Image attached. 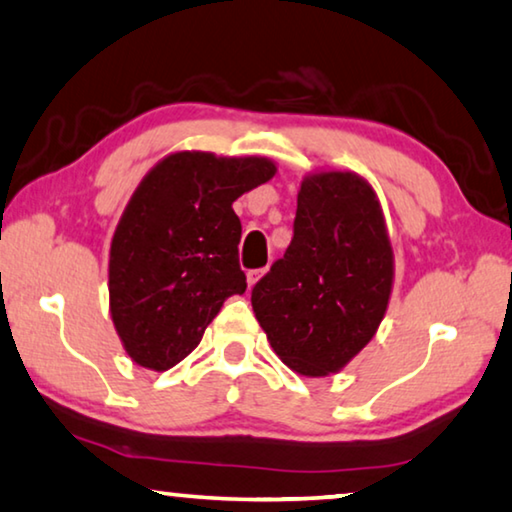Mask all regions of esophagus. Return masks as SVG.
<instances>
[{
  "instance_id": "34e87169",
  "label": "esophagus",
  "mask_w": 512,
  "mask_h": 512,
  "mask_svg": "<svg viewBox=\"0 0 512 512\" xmlns=\"http://www.w3.org/2000/svg\"><path fill=\"white\" fill-rule=\"evenodd\" d=\"M267 272V267H263V270H249L247 272V283H249V288H254L258 281H261V277L263 274Z\"/></svg>"
}]
</instances>
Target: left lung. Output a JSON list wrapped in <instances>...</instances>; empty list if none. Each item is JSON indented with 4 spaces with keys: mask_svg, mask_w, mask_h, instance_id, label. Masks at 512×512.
I'll return each mask as SVG.
<instances>
[{
    "mask_svg": "<svg viewBox=\"0 0 512 512\" xmlns=\"http://www.w3.org/2000/svg\"><path fill=\"white\" fill-rule=\"evenodd\" d=\"M393 288V249L373 185L316 171L297 192L293 240L251 290L258 325L290 371L338 373L371 343Z\"/></svg>",
    "mask_w": 512,
    "mask_h": 512,
    "instance_id": "obj_1",
    "label": "left lung"
}]
</instances>
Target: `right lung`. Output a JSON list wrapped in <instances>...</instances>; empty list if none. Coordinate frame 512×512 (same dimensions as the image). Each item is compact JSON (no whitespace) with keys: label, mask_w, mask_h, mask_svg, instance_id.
I'll list each match as a JSON object with an SVG mask.
<instances>
[{"label":"right lung","mask_w":512,"mask_h":512,"mask_svg":"<svg viewBox=\"0 0 512 512\" xmlns=\"http://www.w3.org/2000/svg\"><path fill=\"white\" fill-rule=\"evenodd\" d=\"M274 174L267 157L178 151L141 178L109 247V313L135 364L169 371L245 293L233 201Z\"/></svg>","instance_id":"obj_1"}]
</instances>
